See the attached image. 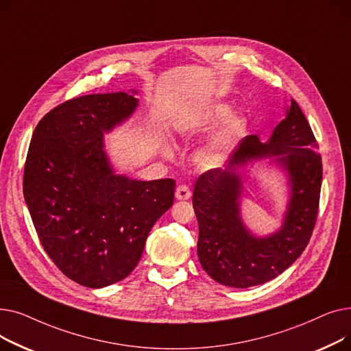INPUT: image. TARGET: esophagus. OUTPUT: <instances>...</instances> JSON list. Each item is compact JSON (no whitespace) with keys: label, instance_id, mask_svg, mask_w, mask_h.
I'll use <instances>...</instances> for the list:
<instances>
[{"label":"esophagus","instance_id":"esophagus-1","mask_svg":"<svg viewBox=\"0 0 351 351\" xmlns=\"http://www.w3.org/2000/svg\"><path fill=\"white\" fill-rule=\"evenodd\" d=\"M175 196H176L178 200H188V199H191L192 192H191L189 186H186V185H179V186L176 188Z\"/></svg>","mask_w":351,"mask_h":351}]
</instances>
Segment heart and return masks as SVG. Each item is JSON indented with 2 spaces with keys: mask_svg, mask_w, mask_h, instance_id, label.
Instances as JSON below:
<instances>
[{
  "mask_svg": "<svg viewBox=\"0 0 351 351\" xmlns=\"http://www.w3.org/2000/svg\"><path fill=\"white\" fill-rule=\"evenodd\" d=\"M228 112L229 108L226 105L217 104L208 108L199 118L182 122L178 126L179 134L182 136L189 138L195 134L206 131V129L215 126L220 120L223 121L217 126L210 139L195 152V162L202 166V168L213 169L222 165L228 158L233 145L246 132V117L241 112H232L229 115ZM162 152L168 159L173 158V151L171 146H165Z\"/></svg>",
  "mask_w": 351,
  "mask_h": 351,
  "instance_id": "heart-1",
  "label": "heart"
}]
</instances>
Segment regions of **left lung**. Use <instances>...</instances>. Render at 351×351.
I'll return each mask as SVG.
<instances>
[{
    "mask_svg": "<svg viewBox=\"0 0 351 351\" xmlns=\"http://www.w3.org/2000/svg\"><path fill=\"white\" fill-rule=\"evenodd\" d=\"M273 157L288 175L289 200L282 228L269 237H254L243 223L240 199L249 160ZM322 156L316 138L298 102L291 99L286 118L267 142L246 136L225 169L202 173L193 189L199 223L197 256L210 278L225 286L247 289L278 278L306 249L316 225L322 189Z\"/></svg>",
    "mask_w": 351,
    "mask_h": 351,
    "instance_id": "8db88e82",
    "label": "left lung"
}]
</instances>
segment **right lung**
Wrapping results in <instances>:
<instances>
[{
	"mask_svg": "<svg viewBox=\"0 0 351 351\" xmlns=\"http://www.w3.org/2000/svg\"><path fill=\"white\" fill-rule=\"evenodd\" d=\"M132 89L69 99L40 121L24 168V197L49 259L85 287L121 282L173 204L175 180L115 173L104 135L135 112Z\"/></svg>",
	"mask_w": 351,
	"mask_h": 351,
	"instance_id": "right-lung-1",
	"label": "right lung"
}]
</instances>
